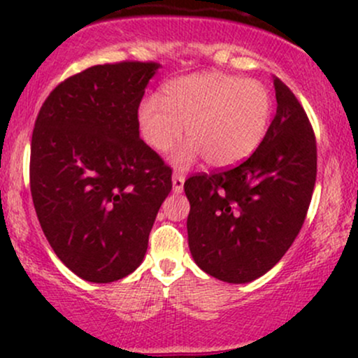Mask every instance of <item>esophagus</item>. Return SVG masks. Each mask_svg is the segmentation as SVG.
I'll list each match as a JSON object with an SVG mask.
<instances>
[{
    "label": "esophagus",
    "instance_id": "obj_1",
    "mask_svg": "<svg viewBox=\"0 0 358 358\" xmlns=\"http://www.w3.org/2000/svg\"><path fill=\"white\" fill-rule=\"evenodd\" d=\"M183 183H185V173L183 171H175L173 173V192L180 193L183 192Z\"/></svg>",
    "mask_w": 358,
    "mask_h": 358
}]
</instances>
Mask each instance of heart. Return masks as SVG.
<instances>
[{
    "instance_id": "obj_1",
    "label": "heart",
    "mask_w": 358,
    "mask_h": 358,
    "mask_svg": "<svg viewBox=\"0 0 358 358\" xmlns=\"http://www.w3.org/2000/svg\"><path fill=\"white\" fill-rule=\"evenodd\" d=\"M274 102L264 84L222 72L176 77L159 97L139 108V129L146 145L166 153L180 143L183 126L187 146L176 159L188 163L202 155L213 168H229L249 158L268 134Z\"/></svg>"
}]
</instances>
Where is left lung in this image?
<instances>
[{
  "mask_svg": "<svg viewBox=\"0 0 358 358\" xmlns=\"http://www.w3.org/2000/svg\"><path fill=\"white\" fill-rule=\"evenodd\" d=\"M278 109L268 134L241 165L196 173L188 248L200 269L225 282H249L276 266L306 219L316 182V139L305 109L274 79Z\"/></svg>",
  "mask_w": 358,
  "mask_h": 358,
  "instance_id": "obj_1",
  "label": "left lung"
}]
</instances>
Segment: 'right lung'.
Segmentation results:
<instances>
[{"label":"right lung","instance_id":"right-lung-1","mask_svg":"<svg viewBox=\"0 0 358 358\" xmlns=\"http://www.w3.org/2000/svg\"><path fill=\"white\" fill-rule=\"evenodd\" d=\"M156 62L94 65L48 94L36 116L30 190L57 257L90 282L141 264L171 168L139 138L138 109Z\"/></svg>","mask_w":358,"mask_h":358}]
</instances>
